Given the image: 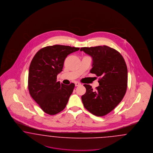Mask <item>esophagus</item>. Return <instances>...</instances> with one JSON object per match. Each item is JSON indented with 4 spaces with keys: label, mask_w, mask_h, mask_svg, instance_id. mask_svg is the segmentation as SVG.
<instances>
[{
    "label": "esophagus",
    "mask_w": 153,
    "mask_h": 153,
    "mask_svg": "<svg viewBox=\"0 0 153 153\" xmlns=\"http://www.w3.org/2000/svg\"><path fill=\"white\" fill-rule=\"evenodd\" d=\"M81 85V84H80V82H75V85L77 87V86H79Z\"/></svg>",
    "instance_id": "obj_1"
}]
</instances>
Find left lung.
<instances>
[{
	"label": "left lung",
	"mask_w": 153,
	"mask_h": 153,
	"mask_svg": "<svg viewBox=\"0 0 153 153\" xmlns=\"http://www.w3.org/2000/svg\"><path fill=\"white\" fill-rule=\"evenodd\" d=\"M81 51L92 57L90 73L100 77L96 90L84 84L86 92L81 96L84 107L97 117H102L122 100L127 87V68L121 54L107 46L81 48Z\"/></svg>",
	"instance_id": "1"
}]
</instances>
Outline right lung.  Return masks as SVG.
Masks as SVG:
<instances>
[{"label":"right lung","mask_w":153,"mask_h":153,"mask_svg":"<svg viewBox=\"0 0 153 153\" xmlns=\"http://www.w3.org/2000/svg\"><path fill=\"white\" fill-rule=\"evenodd\" d=\"M79 48L55 45L42 48L33 58L29 71L30 95L44 112L56 115L65 108L74 84L69 85L57 81L68 55Z\"/></svg>","instance_id":"1"}]
</instances>
